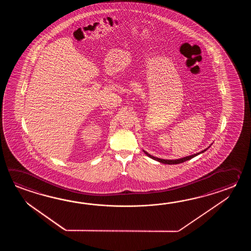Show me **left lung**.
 <instances>
[{"label":"left lung","instance_id":"1","mask_svg":"<svg viewBox=\"0 0 251 251\" xmlns=\"http://www.w3.org/2000/svg\"><path fill=\"white\" fill-rule=\"evenodd\" d=\"M212 144H211V145H212ZM211 145H209V147H207L206 149L203 150L202 151H199V152H198V153L189 155V156H187V157H183V158H180V159H176V160H164V159H160V158H157V157H154V156H152V155L150 154V153H148L147 151H145L144 150H143V151H144V153L147 155L148 157H150L151 159L157 160V161H159V162H160V163H164V164H170V165H172V164H179V163H182V162H184V161H187V160H189L190 159H192V158L196 157V156H198V155L203 153V152H204L205 151H207V150H208L209 148L211 147Z\"/></svg>","mask_w":251,"mask_h":251}]
</instances>
